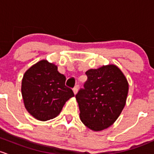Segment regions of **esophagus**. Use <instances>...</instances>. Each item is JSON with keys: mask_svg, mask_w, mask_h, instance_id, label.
<instances>
[{"mask_svg": "<svg viewBox=\"0 0 154 154\" xmlns=\"http://www.w3.org/2000/svg\"><path fill=\"white\" fill-rule=\"evenodd\" d=\"M79 85H75V86L74 87V88L72 89V91H73L74 94H75V95L77 94L78 91H79Z\"/></svg>", "mask_w": 154, "mask_h": 154, "instance_id": "esophagus-1", "label": "esophagus"}]
</instances>
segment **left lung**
<instances>
[{"label": "left lung", "mask_w": 154, "mask_h": 154, "mask_svg": "<svg viewBox=\"0 0 154 154\" xmlns=\"http://www.w3.org/2000/svg\"><path fill=\"white\" fill-rule=\"evenodd\" d=\"M86 75L85 88L75 96L79 116L89 129L101 131L111 126L120 116L126 104L129 85L115 64L88 69Z\"/></svg>", "instance_id": "left-lung-1"}]
</instances>
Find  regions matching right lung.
Masks as SVG:
<instances>
[{
  "label": "right lung",
  "instance_id": "add662e5",
  "mask_svg": "<svg viewBox=\"0 0 154 154\" xmlns=\"http://www.w3.org/2000/svg\"><path fill=\"white\" fill-rule=\"evenodd\" d=\"M65 82L66 77L58 72V66L47 60L30 66L21 82L23 104L30 115L42 122L58 116L66 101L74 96Z\"/></svg>",
  "mask_w": 154,
  "mask_h": 154
}]
</instances>
